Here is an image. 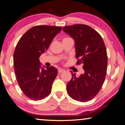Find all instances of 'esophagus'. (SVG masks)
Returning a JSON list of instances; mask_svg holds the SVG:
<instances>
[{"label":"esophagus","instance_id":"1","mask_svg":"<svg viewBox=\"0 0 125 125\" xmlns=\"http://www.w3.org/2000/svg\"><path fill=\"white\" fill-rule=\"evenodd\" d=\"M65 70L64 69H62V68H59L58 69V73H63V72H64Z\"/></svg>","mask_w":125,"mask_h":125}]
</instances>
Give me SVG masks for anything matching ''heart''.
<instances>
[{
    "label": "heart",
    "mask_w": 125,
    "mask_h": 125,
    "mask_svg": "<svg viewBox=\"0 0 125 125\" xmlns=\"http://www.w3.org/2000/svg\"><path fill=\"white\" fill-rule=\"evenodd\" d=\"M66 38H68V37H65V38H63V39H66Z\"/></svg>",
    "instance_id": "heart-1"
}]
</instances>
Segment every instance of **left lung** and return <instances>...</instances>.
<instances>
[{
	"mask_svg": "<svg viewBox=\"0 0 125 125\" xmlns=\"http://www.w3.org/2000/svg\"><path fill=\"white\" fill-rule=\"evenodd\" d=\"M63 30L75 40L76 64H82L84 70L79 77L70 71L72 78L67 84L68 94L76 101H90L104 83L108 65L106 47L99 33L88 25L75 24Z\"/></svg>",
	"mask_w": 125,
	"mask_h": 125,
	"instance_id": "8db88e82",
	"label": "left lung"
}]
</instances>
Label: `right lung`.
<instances>
[{
	"label": "right lung",
	"instance_id": "obj_1",
	"mask_svg": "<svg viewBox=\"0 0 125 125\" xmlns=\"http://www.w3.org/2000/svg\"><path fill=\"white\" fill-rule=\"evenodd\" d=\"M61 30V27L55 26H35L24 33L16 46V77L21 90L30 99L40 100L50 94L58 70L53 66L41 68L39 58Z\"/></svg>",
	"mask_w": 125,
	"mask_h": 125
}]
</instances>
